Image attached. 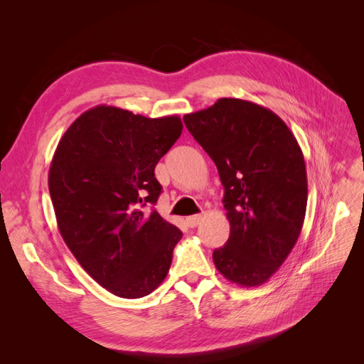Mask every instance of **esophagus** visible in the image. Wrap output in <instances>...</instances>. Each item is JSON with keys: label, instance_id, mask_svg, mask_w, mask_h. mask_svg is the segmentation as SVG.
I'll use <instances>...</instances> for the list:
<instances>
[{"label": "esophagus", "instance_id": "esophagus-1", "mask_svg": "<svg viewBox=\"0 0 364 364\" xmlns=\"http://www.w3.org/2000/svg\"><path fill=\"white\" fill-rule=\"evenodd\" d=\"M202 218H203V217H202L200 214H197V215H190V217H186V218H185V223H186V226L196 228L197 225H200Z\"/></svg>", "mask_w": 364, "mask_h": 364}]
</instances>
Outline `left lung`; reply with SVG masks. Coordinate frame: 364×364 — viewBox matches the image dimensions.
<instances>
[{"label":"left lung","instance_id":"8db88e82","mask_svg":"<svg viewBox=\"0 0 364 364\" xmlns=\"http://www.w3.org/2000/svg\"><path fill=\"white\" fill-rule=\"evenodd\" d=\"M194 139L215 162L230 225L213 259L241 287L269 281L302 230L308 183L302 150L270 109L241 98H220L183 117Z\"/></svg>","mask_w":364,"mask_h":364}]
</instances>
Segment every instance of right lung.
Instances as JSON below:
<instances>
[{
    "instance_id": "obj_1",
    "label": "right lung",
    "mask_w": 364,
    "mask_h": 364,
    "mask_svg": "<svg viewBox=\"0 0 364 364\" xmlns=\"http://www.w3.org/2000/svg\"><path fill=\"white\" fill-rule=\"evenodd\" d=\"M178 115L147 118L126 109H87L60 138L48 171L59 232L103 289L124 299L156 290L182 238L155 205V167L182 134Z\"/></svg>"
}]
</instances>
